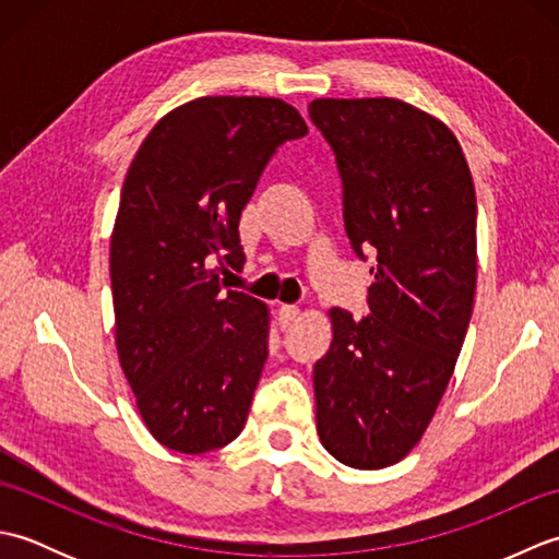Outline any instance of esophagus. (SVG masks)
Masks as SVG:
<instances>
[{
	"instance_id": "esophagus-1",
	"label": "esophagus",
	"mask_w": 559,
	"mask_h": 559,
	"mask_svg": "<svg viewBox=\"0 0 559 559\" xmlns=\"http://www.w3.org/2000/svg\"><path fill=\"white\" fill-rule=\"evenodd\" d=\"M300 310L295 305H281L278 307V324L281 329H290L295 322H298Z\"/></svg>"
}]
</instances>
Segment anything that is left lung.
Instances as JSON below:
<instances>
[{"label": "left lung", "instance_id": "obj_1", "mask_svg": "<svg viewBox=\"0 0 559 559\" xmlns=\"http://www.w3.org/2000/svg\"><path fill=\"white\" fill-rule=\"evenodd\" d=\"M310 120L336 156L353 252L372 254L370 314L334 307L314 365L317 432L374 471L420 442L444 396L476 295V189L449 127L396 98H319Z\"/></svg>", "mask_w": 559, "mask_h": 559}]
</instances>
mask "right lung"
Segmentation results:
<instances>
[{
  "label": "right lung",
  "instance_id": "add662e5",
  "mask_svg": "<svg viewBox=\"0 0 559 559\" xmlns=\"http://www.w3.org/2000/svg\"><path fill=\"white\" fill-rule=\"evenodd\" d=\"M307 124L278 98L209 96L151 129L110 240L115 343L148 432L182 454L242 432L269 355V310L225 290L240 216L278 146Z\"/></svg>",
  "mask_w": 559,
  "mask_h": 559
}]
</instances>
